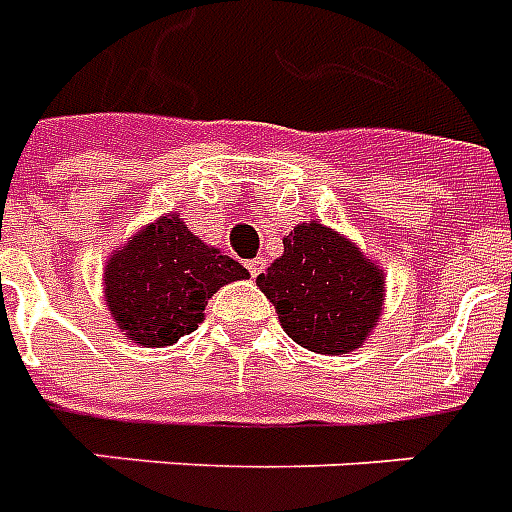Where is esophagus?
Instances as JSON below:
<instances>
[{"label": "esophagus", "mask_w": 512, "mask_h": 512, "mask_svg": "<svg viewBox=\"0 0 512 512\" xmlns=\"http://www.w3.org/2000/svg\"><path fill=\"white\" fill-rule=\"evenodd\" d=\"M247 268H249V273H252V279H257V276H260V273H263L265 260H263V257H255V260H249Z\"/></svg>", "instance_id": "esophagus-1"}]
</instances>
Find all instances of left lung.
Masks as SVG:
<instances>
[{
  "mask_svg": "<svg viewBox=\"0 0 512 512\" xmlns=\"http://www.w3.org/2000/svg\"><path fill=\"white\" fill-rule=\"evenodd\" d=\"M297 345L313 353H348L372 332L382 311L380 268L321 223H303L284 239V255L257 276Z\"/></svg>",
  "mask_w": 512,
  "mask_h": 512,
  "instance_id": "1",
  "label": "left lung"
}]
</instances>
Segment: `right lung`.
I'll return each mask as SVG.
<instances>
[{"mask_svg": "<svg viewBox=\"0 0 512 512\" xmlns=\"http://www.w3.org/2000/svg\"><path fill=\"white\" fill-rule=\"evenodd\" d=\"M249 273L233 257L207 247L175 215L148 225L106 265V300L116 324L146 348L172 345L204 319L217 289Z\"/></svg>", "mask_w": 512, "mask_h": 512, "instance_id": "obj_1", "label": "right lung"}]
</instances>
